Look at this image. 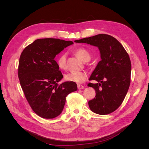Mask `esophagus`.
I'll return each mask as SVG.
<instances>
[{
    "instance_id": "34e87169",
    "label": "esophagus",
    "mask_w": 149,
    "mask_h": 149,
    "mask_svg": "<svg viewBox=\"0 0 149 149\" xmlns=\"http://www.w3.org/2000/svg\"><path fill=\"white\" fill-rule=\"evenodd\" d=\"M77 88H78V89H79V90H80V89H84V86L81 85V84H78V85H77Z\"/></svg>"
}]
</instances>
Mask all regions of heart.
I'll return each mask as SVG.
<instances>
[{"mask_svg": "<svg viewBox=\"0 0 149 149\" xmlns=\"http://www.w3.org/2000/svg\"><path fill=\"white\" fill-rule=\"evenodd\" d=\"M76 56L83 61H88L91 58L90 52L84 48H79L74 50ZM57 65L61 70H65L66 68V54H60L56 60ZM88 77L87 73L84 71L69 72L65 75V79L68 81L74 82L78 84L83 83Z\"/></svg>", "mask_w": 149, "mask_h": 149, "instance_id": "1", "label": "heart"}]
</instances>
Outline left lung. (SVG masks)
<instances>
[{
    "label": "left lung",
    "mask_w": 149,
    "mask_h": 149,
    "mask_svg": "<svg viewBox=\"0 0 149 149\" xmlns=\"http://www.w3.org/2000/svg\"><path fill=\"white\" fill-rule=\"evenodd\" d=\"M97 46L101 60L92 72L88 83L95 90V98L88 104L91 110L99 115L109 114L118 109L126 97L130 84L131 62L127 51L113 37L104 34L75 40Z\"/></svg>",
    "instance_id": "left-lung-1"
}]
</instances>
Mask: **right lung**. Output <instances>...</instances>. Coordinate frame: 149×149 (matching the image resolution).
Wrapping results in <instances>:
<instances>
[{
  "label": "right lung",
  "instance_id": "right-lung-1",
  "mask_svg": "<svg viewBox=\"0 0 149 149\" xmlns=\"http://www.w3.org/2000/svg\"><path fill=\"white\" fill-rule=\"evenodd\" d=\"M72 41L40 38L27 46L19 58L18 77L25 97L39 116L51 119L63 109L66 97L77 89L74 82L58 84L63 75L54 60Z\"/></svg>",
  "mask_w": 149,
  "mask_h": 149
}]
</instances>
